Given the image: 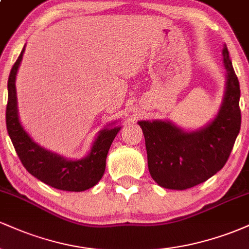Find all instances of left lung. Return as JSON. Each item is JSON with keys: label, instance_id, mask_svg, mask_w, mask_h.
Returning a JSON list of instances; mask_svg holds the SVG:
<instances>
[{"label": "left lung", "instance_id": "8db88e82", "mask_svg": "<svg viewBox=\"0 0 249 249\" xmlns=\"http://www.w3.org/2000/svg\"><path fill=\"white\" fill-rule=\"evenodd\" d=\"M222 56L227 71L224 102L210 124L185 132L171 122H138L145 137L148 171L159 186L187 190L219 172L230 158L241 126L240 85L226 45Z\"/></svg>", "mask_w": 249, "mask_h": 249}]
</instances>
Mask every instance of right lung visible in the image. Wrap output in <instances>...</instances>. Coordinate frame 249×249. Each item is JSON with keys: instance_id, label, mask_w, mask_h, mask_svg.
<instances>
[{"instance_id": "1", "label": "right lung", "mask_w": 249, "mask_h": 249, "mask_svg": "<svg viewBox=\"0 0 249 249\" xmlns=\"http://www.w3.org/2000/svg\"><path fill=\"white\" fill-rule=\"evenodd\" d=\"M24 48L11 68L8 79V104L5 111L7 130L17 156L28 172L51 187L70 192L89 190L102 179L107 152L121 127L102 130L93 142L90 153L81 160H69L37 145L21 125L17 110L15 81Z\"/></svg>"}]
</instances>
